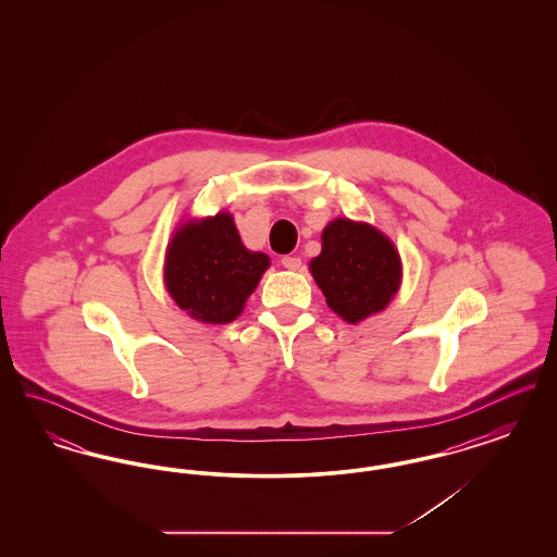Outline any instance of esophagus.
<instances>
[{"label":"esophagus","instance_id":"1","mask_svg":"<svg viewBox=\"0 0 557 557\" xmlns=\"http://www.w3.org/2000/svg\"><path fill=\"white\" fill-rule=\"evenodd\" d=\"M282 265L290 269V271H298L300 265H302V261L298 257H294V255H286V257H282Z\"/></svg>","mask_w":557,"mask_h":557}]
</instances>
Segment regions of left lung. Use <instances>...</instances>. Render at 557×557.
Masks as SVG:
<instances>
[{
    "label": "left lung",
    "instance_id": "1",
    "mask_svg": "<svg viewBox=\"0 0 557 557\" xmlns=\"http://www.w3.org/2000/svg\"><path fill=\"white\" fill-rule=\"evenodd\" d=\"M309 269L327 307L348 323L386 309L403 277L395 244L370 223L343 216L325 225L321 255Z\"/></svg>",
    "mask_w": 557,
    "mask_h": 557
}]
</instances>
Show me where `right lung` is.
<instances>
[{
	"mask_svg": "<svg viewBox=\"0 0 557 557\" xmlns=\"http://www.w3.org/2000/svg\"><path fill=\"white\" fill-rule=\"evenodd\" d=\"M269 267L263 252L248 250L234 216L216 212L189 219L169 242L164 286L180 309L202 323H230L244 311Z\"/></svg>",
	"mask_w": 557,
	"mask_h": 557,
	"instance_id": "add662e5",
	"label": "right lung"
}]
</instances>
